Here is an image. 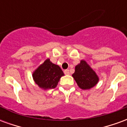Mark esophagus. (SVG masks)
<instances>
[{"instance_id": "esophagus-1", "label": "esophagus", "mask_w": 127, "mask_h": 127, "mask_svg": "<svg viewBox=\"0 0 127 127\" xmlns=\"http://www.w3.org/2000/svg\"><path fill=\"white\" fill-rule=\"evenodd\" d=\"M64 74L65 75H69V70L66 69V70H64Z\"/></svg>"}]
</instances>
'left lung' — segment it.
<instances>
[{"label": "left lung", "mask_w": 127, "mask_h": 127, "mask_svg": "<svg viewBox=\"0 0 127 127\" xmlns=\"http://www.w3.org/2000/svg\"><path fill=\"white\" fill-rule=\"evenodd\" d=\"M77 86L82 90L93 88L98 82V75L85 61L82 60L75 67V73L72 75Z\"/></svg>", "instance_id": "8db88e82"}]
</instances>
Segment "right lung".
<instances>
[{
  "instance_id": "add662e5",
  "label": "right lung",
  "mask_w": 127,
  "mask_h": 127,
  "mask_svg": "<svg viewBox=\"0 0 127 127\" xmlns=\"http://www.w3.org/2000/svg\"><path fill=\"white\" fill-rule=\"evenodd\" d=\"M64 75L61 67L47 58L32 72V78L39 88L48 90L56 88Z\"/></svg>"
}]
</instances>
